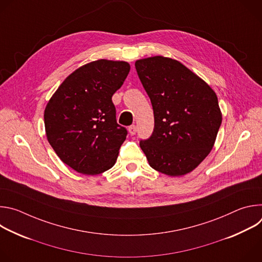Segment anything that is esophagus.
<instances>
[{
    "instance_id": "34e87169",
    "label": "esophagus",
    "mask_w": 262,
    "mask_h": 262,
    "mask_svg": "<svg viewBox=\"0 0 262 262\" xmlns=\"http://www.w3.org/2000/svg\"><path fill=\"white\" fill-rule=\"evenodd\" d=\"M128 133H129V135H130V136L136 135V133H137V127H136L135 125L129 126V127H128Z\"/></svg>"
}]
</instances>
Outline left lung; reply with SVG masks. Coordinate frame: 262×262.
<instances>
[{
	"mask_svg": "<svg viewBox=\"0 0 262 262\" xmlns=\"http://www.w3.org/2000/svg\"><path fill=\"white\" fill-rule=\"evenodd\" d=\"M135 66L155 114L151 137L140 142L149 165L172 177L191 173L211 151L222 123L215 92L168 57L139 59Z\"/></svg>",
	"mask_w": 262,
	"mask_h": 262,
	"instance_id": "obj_1",
	"label": "left lung"
}]
</instances>
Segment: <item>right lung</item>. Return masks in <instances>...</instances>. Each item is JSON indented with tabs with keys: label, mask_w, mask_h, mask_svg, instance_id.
I'll use <instances>...</instances> for the list:
<instances>
[{
	"label": "right lung",
	"mask_w": 262,
	"mask_h": 262,
	"mask_svg": "<svg viewBox=\"0 0 262 262\" xmlns=\"http://www.w3.org/2000/svg\"><path fill=\"white\" fill-rule=\"evenodd\" d=\"M129 70L125 61L87 63L70 73L47 103L48 141L60 160L78 173L97 175L115 165L127 132L117 124L112 96Z\"/></svg>",
	"instance_id": "right-lung-1"
}]
</instances>
